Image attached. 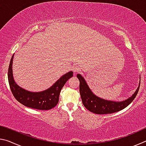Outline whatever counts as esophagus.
Wrapping results in <instances>:
<instances>
[{
    "instance_id": "esophagus-1",
    "label": "esophagus",
    "mask_w": 146,
    "mask_h": 146,
    "mask_svg": "<svg viewBox=\"0 0 146 146\" xmlns=\"http://www.w3.org/2000/svg\"><path fill=\"white\" fill-rule=\"evenodd\" d=\"M79 70H80V68H79V67H78V66H74V67L73 68V71L74 73H77L78 71H79Z\"/></svg>"
}]
</instances>
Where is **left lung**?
<instances>
[{
    "mask_svg": "<svg viewBox=\"0 0 146 146\" xmlns=\"http://www.w3.org/2000/svg\"><path fill=\"white\" fill-rule=\"evenodd\" d=\"M76 76L80 81L79 90H80V94L83 105L88 110L93 113H95V114H111V113L123 110L130 104L131 102L135 99L140 88V82L138 89L132 95V97L124 101H122V102H113V101L106 100L97 97L89 88L82 76L79 74Z\"/></svg>",
    "mask_w": 146,
    "mask_h": 146,
    "instance_id": "1",
    "label": "left lung"
}]
</instances>
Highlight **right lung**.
Returning a JSON list of instances; mask_svg holds the SVG:
<instances>
[{
    "instance_id": "obj_1",
    "label": "right lung",
    "mask_w": 146,
    "mask_h": 146,
    "mask_svg": "<svg viewBox=\"0 0 146 146\" xmlns=\"http://www.w3.org/2000/svg\"><path fill=\"white\" fill-rule=\"evenodd\" d=\"M13 55L8 68V82L11 93L15 99L26 107L39 110H49L55 107L58 102L60 91L68 79L73 76V72L70 71L61 76L54 84L47 90L38 93L30 92L20 88L15 82L12 72Z\"/></svg>"
}]
</instances>
